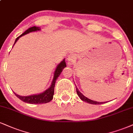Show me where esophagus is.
Segmentation results:
<instances>
[{
    "instance_id": "esophagus-1",
    "label": "esophagus",
    "mask_w": 133,
    "mask_h": 133,
    "mask_svg": "<svg viewBox=\"0 0 133 133\" xmlns=\"http://www.w3.org/2000/svg\"><path fill=\"white\" fill-rule=\"evenodd\" d=\"M68 59V64L71 65L74 61L76 59V56H75L74 54H70V55L68 56V59Z\"/></svg>"
}]
</instances>
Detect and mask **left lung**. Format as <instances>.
<instances>
[{"instance_id": "obj_1", "label": "left lung", "mask_w": 133, "mask_h": 133, "mask_svg": "<svg viewBox=\"0 0 133 133\" xmlns=\"http://www.w3.org/2000/svg\"><path fill=\"white\" fill-rule=\"evenodd\" d=\"M76 91H77V94L78 96L79 97V98L82 100V101H84L87 103H90V104H93V105H98V104H102L103 103H105V102H96V101H94V100H90V99L87 98L85 96L83 95V94L81 93L80 91L78 90V89L76 87Z\"/></svg>"}]
</instances>
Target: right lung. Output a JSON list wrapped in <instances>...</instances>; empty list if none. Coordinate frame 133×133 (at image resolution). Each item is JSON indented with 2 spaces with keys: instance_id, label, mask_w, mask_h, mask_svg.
Returning <instances> with one entry per match:
<instances>
[{
  "instance_id": "obj_1",
  "label": "right lung",
  "mask_w": 133,
  "mask_h": 133,
  "mask_svg": "<svg viewBox=\"0 0 133 133\" xmlns=\"http://www.w3.org/2000/svg\"><path fill=\"white\" fill-rule=\"evenodd\" d=\"M41 30V28L37 26H33L31 28H28V30H26V31L24 32L23 33H22L20 36H19L18 37L16 38L15 43L18 41V39L20 38L21 36H23V35L28 34V33H30V32L33 31H39ZM66 67V64L65 62V59L62 61H61L57 65L56 69L54 73V77L53 79H52V82H51V85L50 87H49L47 90L43 92V93L39 94H35V95H31L29 96H21L19 95L16 94L15 92H14V94L18 97V98H20L22 101L24 102H26V103H30V104H42V103H48L52 100V99L53 98V95H54V87H55V83L58 77L60 76L61 73L62 72V70L64 69V68Z\"/></svg>"
}]
</instances>
